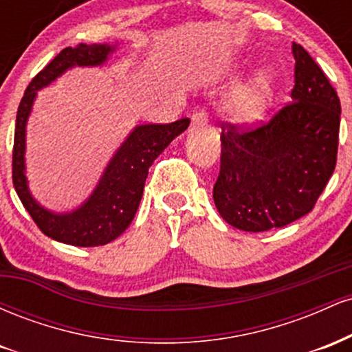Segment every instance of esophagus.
<instances>
[{
    "mask_svg": "<svg viewBox=\"0 0 352 352\" xmlns=\"http://www.w3.org/2000/svg\"><path fill=\"white\" fill-rule=\"evenodd\" d=\"M208 124V116L205 111H199L192 116V127L193 129H200L205 127Z\"/></svg>",
    "mask_w": 352,
    "mask_h": 352,
    "instance_id": "obj_1",
    "label": "esophagus"
}]
</instances>
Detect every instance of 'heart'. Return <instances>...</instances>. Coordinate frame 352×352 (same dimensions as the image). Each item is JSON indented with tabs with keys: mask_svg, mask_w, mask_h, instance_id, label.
Listing matches in <instances>:
<instances>
[{
	"mask_svg": "<svg viewBox=\"0 0 352 352\" xmlns=\"http://www.w3.org/2000/svg\"><path fill=\"white\" fill-rule=\"evenodd\" d=\"M274 79L270 72H260L252 80L236 89L227 100L225 111L236 124L250 125L263 117L273 96Z\"/></svg>",
	"mask_w": 352,
	"mask_h": 352,
	"instance_id": "1",
	"label": "heart"
}]
</instances>
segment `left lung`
<instances>
[{"label":"left lung","instance_id":"1","mask_svg":"<svg viewBox=\"0 0 352 352\" xmlns=\"http://www.w3.org/2000/svg\"><path fill=\"white\" fill-rule=\"evenodd\" d=\"M293 102L260 127L223 125L213 201L243 232L281 228L313 210L336 167L341 102L329 79L293 43Z\"/></svg>","mask_w":352,"mask_h":352}]
</instances>
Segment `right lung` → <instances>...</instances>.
Masks as SVG:
<instances>
[{
    "label": "right lung",
    "mask_w": 352,
    "mask_h": 352,
    "mask_svg": "<svg viewBox=\"0 0 352 352\" xmlns=\"http://www.w3.org/2000/svg\"><path fill=\"white\" fill-rule=\"evenodd\" d=\"M114 51L116 46L111 44H79L76 47H66L31 80L18 107L13 147L14 190L39 230L60 243L100 246L122 235L139 208L148 167L190 124V119L185 117L172 124L137 125L109 160L99 184L80 207L64 213L43 207L28 187L24 162L26 124L38 91L76 66H102Z\"/></svg>",
    "instance_id": "obj_1"
}]
</instances>
